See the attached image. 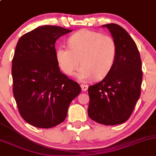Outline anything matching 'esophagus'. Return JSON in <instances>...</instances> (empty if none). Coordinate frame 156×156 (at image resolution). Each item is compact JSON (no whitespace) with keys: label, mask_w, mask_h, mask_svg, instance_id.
Masks as SVG:
<instances>
[{"label":"esophagus","mask_w":156,"mask_h":156,"mask_svg":"<svg viewBox=\"0 0 156 156\" xmlns=\"http://www.w3.org/2000/svg\"><path fill=\"white\" fill-rule=\"evenodd\" d=\"M81 90H82L83 92L86 91L87 90L88 86H87V85H85V84H81Z\"/></svg>","instance_id":"esophagus-1"}]
</instances>
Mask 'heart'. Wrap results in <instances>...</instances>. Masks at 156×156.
<instances>
[{
    "instance_id": "1",
    "label": "heart",
    "mask_w": 156,
    "mask_h": 156,
    "mask_svg": "<svg viewBox=\"0 0 156 156\" xmlns=\"http://www.w3.org/2000/svg\"><path fill=\"white\" fill-rule=\"evenodd\" d=\"M69 47L60 45L56 49V60L66 75H73L82 65L76 77L86 82L96 76L102 78L111 71L117 55V45L112 37L90 30H81L68 40Z\"/></svg>"
}]
</instances>
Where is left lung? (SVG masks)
<instances>
[{"instance_id":"left-lung-1","label":"left lung","mask_w":156,"mask_h":156,"mask_svg":"<svg viewBox=\"0 0 156 156\" xmlns=\"http://www.w3.org/2000/svg\"><path fill=\"white\" fill-rule=\"evenodd\" d=\"M102 27H107L115 41L117 55L104 79L88 88L87 113L98 123L114 126L123 123L130 117L140 98L141 60L135 42L125 29L116 24Z\"/></svg>"}]
</instances>
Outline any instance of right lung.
<instances>
[{
    "mask_svg": "<svg viewBox=\"0 0 156 156\" xmlns=\"http://www.w3.org/2000/svg\"><path fill=\"white\" fill-rule=\"evenodd\" d=\"M71 30L44 25L23 35L15 50L13 95L21 116L42 129L65 120L69 106L81 93L79 84L60 72L55 44Z\"/></svg>",
    "mask_w": 156,
    "mask_h": 156,
    "instance_id": "1",
    "label": "right lung"
}]
</instances>
